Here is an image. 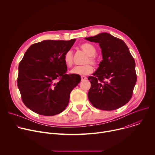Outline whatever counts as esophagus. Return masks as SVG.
Listing matches in <instances>:
<instances>
[{
	"mask_svg": "<svg viewBox=\"0 0 155 155\" xmlns=\"http://www.w3.org/2000/svg\"><path fill=\"white\" fill-rule=\"evenodd\" d=\"M87 79V77H84V76H81V81H83V80H85Z\"/></svg>",
	"mask_w": 155,
	"mask_h": 155,
	"instance_id": "obj_1",
	"label": "esophagus"
}]
</instances>
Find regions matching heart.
Returning a JSON list of instances; mask_svg holds the SVG:
<instances>
[{
	"label": "heart",
	"mask_w": 155,
	"mask_h": 155,
	"mask_svg": "<svg viewBox=\"0 0 155 155\" xmlns=\"http://www.w3.org/2000/svg\"><path fill=\"white\" fill-rule=\"evenodd\" d=\"M80 47L87 55V58L86 59L84 63H90L96 65L97 64V61L94 56L96 54V49L95 47L91 43H84L81 44ZM64 61L67 67H72L73 65V54L71 50H69L65 53L64 56ZM93 71V68L92 66L90 64H86L84 65L77 66V67L74 68L71 71V73L79 75H86L91 74Z\"/></svg>",
	"instance_id": "1"
}]
</instances>
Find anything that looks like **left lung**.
<instances>
[{
  "mask_svg": "<svg viewBox=\"0 0 155 155\" xmlns=\"http://www.w3.org/2000/svg\"><path fill=\"white\" fill-rule=\"evenodd\" d=\"M84 38L99 44L103 59L93 76L87 77L91 84L89 101L103 110L120 108L130 99L136 83L133 57L122 40L110 34L102 32Z\"/></svg>",
  "mask_w": 155,
  "mask_h": 155,
  "instance_id": "left-lung-1",
  "label": "left lung"
}]
</instances>
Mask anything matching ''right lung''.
I'll return each mask as SVG.
<instances>
[{
  "instance_id": "1",
  "label": "right lung",
  "mask_w": 155,
  "mask_h": 155,
  "mask_svg": "<svg viewBox=\"0 0 155 155\" xmlns=\"http://www.w3.org/2000/svg\"><path fill=\"white\" fill-rule=\"evenodd\" d=\"M75 40H43L26 51L19 64L17 83L23 103L34 112L53 116L68 105L81 77L66 74L64 56Z\"/></svg>"
}]
</instances>
